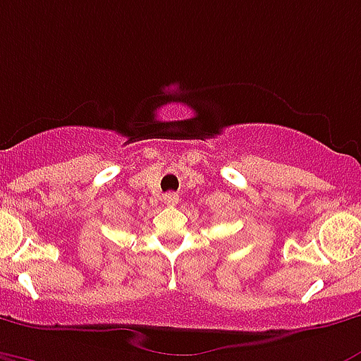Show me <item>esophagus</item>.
I'll return each instance as SVG.
<instances>
[{
	"mask_svg": "<svg viewBox=\"0 0 361 361\" xmlns=\"http://www.w3.org/2000/svg\"><path fill=\"white\" fill-rule=\"evenodd\" d=\"M178 195H172V192H169V195H165L163 196V202H165L166 205H176L178 204Z\"/></svg>",
	"mask_w": 361,
	"mask_h": 361,
	"instance_id": "esophagus-1",
	"label": "esophagus"
}]
</instances>
